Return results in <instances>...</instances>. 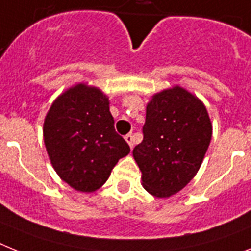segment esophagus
I'll use <instances>...</instances> for the list:
<instances>
[{
  "label": "esophagus",
  "instance_id": "34e87169",
  "mask_svg": "<svg viewBox=\"0 0 251 251\" xmlns=\"http://www.w3.org/2000/svg\"><path fill=\"white\" fill-rule=\"evenodd\" d=\"M124 138H126V141H127V142H128V145H129V148H130V149L133 148V145H134V138H133V134H130V133L126 134V136H124Z\"/></svg>",
  "mask_w": 251,
  "mask_h": 251
}]
</instances>
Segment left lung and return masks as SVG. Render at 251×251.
<instances>
[{
	"label": "left lung",
	"instance_id": "obj_1",
	"mask_svg": "<svg viewBox=\"0 0 251 251\" xmlns=\"http://www.w3.org/2000/svg\"><path fill=\"white\" fill-rule=\"evenodd\" d=\"M144 140L133 149L142 186L169 198L191 181L212 140V123L198 97L179 86L152 96L146 106Z\"/></svg>",
	"mask_w": 251,
	"mask_h": 251
}]
</instances>
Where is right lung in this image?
I'll return each mask as SVG.
<instances>
[{"mask_svg": "<svg viewBox=\"0 0 251 251\" xmlns=\"http://www.w3.org/2000/svg\"><path fill=\"white\" fill-rule=\"evenodd\" d=\"M43 140L56 173L82 192L100 188L130 151L115 132L107 96L83 83L53 101L43 123Z\"/></svg>", "mask_w": 251, "mask_h": 251, "instance_id": "right-lung-1", "label": "right lung"}]
</instances>
